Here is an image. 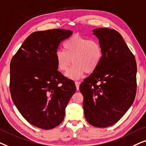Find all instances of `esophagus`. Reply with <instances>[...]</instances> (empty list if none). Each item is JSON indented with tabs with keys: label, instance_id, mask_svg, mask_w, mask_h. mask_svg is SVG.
<instances>
[{
	"label": "esophagus",
	"instance_id": "34e87169",
	"mask_svg": "<svg viewBox=\"0 0 146 146\" xmlns=\"http://www.w3.org/2000/svg\"><path fill=\"white\" fill-rule=\"evenodd\" d=\"M75 85H76V88H77V90H79V85H80V82H79V81H75Z\"/></svg>",
	"mask_w": 146,
	"mask_h": 146
}]
</instances>
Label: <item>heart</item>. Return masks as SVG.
Returning <instances> with one entry per match:
<instances>
[{"mask_svg": "<svg viewBox=\"0 0 146 146\" xmlns=\"http://www.w3.org/2000/svg\"><path fill=\"white\" fill-rule=\"evenodd\" d=\"M64 50H58L55 53L57 67L60 71H66V77L71 79H78L86 72L96 71L103 59V49L97 40L73 35L66 40Z\"/></svg>", "mask_w": 146, "mask_h": 146, "instance_id": "heart-1", "label": "heart"}]
</instances>
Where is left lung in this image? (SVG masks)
Segmentation results:
<instances>
[{
    "instance_id": "8db88e82",
    "label": "left lung",
    "mask_w": 146,
    "mask_h": 146,
    "mask_svg": "<svg viewBox=\"0 0 146 146\" xmlns=\"http://www.w3.org/2000/svg\"><path fill=\"white\" fill-rule=\"evenodd\" d=\"M103 49L96 71L81 83L85 119L91 125L107 127L117 122L133 103L136 93L135 57L114 29H94Z\"/></svg>"
}]
</instances>
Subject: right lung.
<instances>
[{"label":"right lung","mask_w":146,"mask_h":146,"mask_svg":"<svg viewBox=\"0 0 146 146\" xmlns=\"http://www.w3.org/2000/svg\"><path fill=\"white\" fill-rule=\"evenodd\" d=\"M73 32L55 29L27 37L10 65V92L15 106L33 125L50 129L61 123L76 91L73 80L58 71L55 53Z\"/></svg>","instance_id":"1"}]
</instances>
